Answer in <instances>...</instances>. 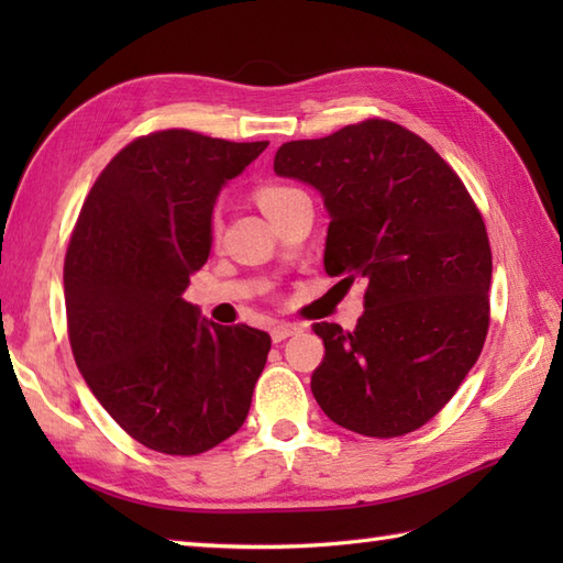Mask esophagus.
Wrapping results in <instances>:
<instances>
[{"label": "esophagus", "mask_w": 563, "mask_h": 563, "mask_svg": "<svg viewBox=\"0 0 563 563\" xmlns=\"http://www.w3.org/2000/svg\"><path fill=\"white\" fill-rule=\"evenodd\" d=\"M297 331H300V327H297V324H285V321H280V324H275V327L271 329L273 343H280V341H285V339H290L292 333H297Z\"/></svg>", "instance_id": "34e87169"}]
</instances>
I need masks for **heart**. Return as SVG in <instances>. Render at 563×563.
Listing matches in <instances>:
<instances>
[{
    "mask_svg": "<svg viewBox=\"0 0 563 563\" xmlns=\"http://www.w3.org/2000/svg\"><path fill=\"white\" fill-rule=\"evenodd\" d=\"M295 190H297V188H290V186H280V184H268V186H261V188L256 190V202H258V208L268 214L273 208H278L285 198L292 196Z\"/></svg>",
    "mask_w": 563,
    "mask_h": 563,
    "instance_id": "heart-1",
    "label": "heart"
}]
</instances>
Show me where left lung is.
<instances>
[{
	"instance_id": "8db88e82",
	"label": "left lung",
	"mask_w": 563,
	"mask_h": 563,
	"mask_svg": "<svg viewBox=\"0 0 563 563\" xmlns=\"http://www.w3.org/2000/svg\"><path fill=\"white\" fill-rule=\"evenodd\" d=\"M273 169L324 198L327 273L367 283L353 331L312 327L327 349L312 375L321 411L367 438L426 426L488 331L492 246L470 190L423 137L385 118L285 142Z\"/></svg>"
}]
</instances>
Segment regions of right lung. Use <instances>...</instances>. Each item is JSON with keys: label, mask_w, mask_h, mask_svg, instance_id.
Listing matches in <instances>:
<instances>
[{"label": "right lung", "mask_w": 563, "mask_h": 563, "mask_svg": "<svg viewBox=\"0 0 563 563\" xmlns=\"http://www.w3.org/2000/svg\"><path fill=\"white\" fill-rule=\"evenodd\" d=\"M268 142L157 130L106 164L69 236L71 355L130 438L200 454L246 421L271 351L266 331L200 319L184 290L208 261L212 206Z\"/></svg>", "instance_id": "1"}]
</instances>
